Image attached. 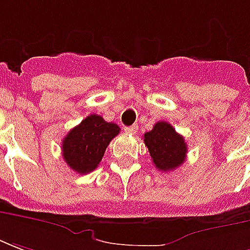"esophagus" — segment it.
<instances>
[{
	"label": "esophagus",
	"mask_w": 250,
	"mask_h": 250,
	"mask_svg": "<svg viewBox=\"0 0 250 250\" xmlns=\"http://www.w3.org/2000/svg\"><path fill=\"white\" fill-rule=\"evenodd\" d=\"M137 129H139V126H137V125H130V126H125V128H124V130H125L126 133L134 134L136 132H137Z\"/></svg>",
	"instance_id": "1"
}]
</instances>
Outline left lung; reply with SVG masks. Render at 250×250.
<instances>
[{
    "label": "left lung",
    "mask_w": 250,
    "mask_h": 250,
    "mask_svg": "<svg viewBox=\"0 0 250 250\" xmlns=\"http://www.w3.org/2000/svg\"><path fill=\"white\" fill-rule=\"evenodd\" d=\"M144 143L159 171H172L185 163L187 153L185 139L168 122H156L153 129L144 134Z\"/></svg>",
    "instance_id": "obj_1"
}]
</instances>
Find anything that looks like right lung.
<instances>
[{
	"label": "right lung",
	"instance_id": "right-lung-1",
	"mask_svg": "<svg viewBox=\"0 0 250 250\" xmlns=\"http://www.w3.org/2000/svg\"><path fill=\"white\" fill-rule=\"evenodd\" d=\"M118 133V125L106 122L98 114H90L63 139V159L75 172H91L98 167L107 145Z\"/></svg>",
	"mask_w": 250,
	"mask_h": 250
}]
</instances>
